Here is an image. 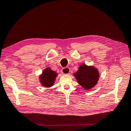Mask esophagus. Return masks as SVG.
Here are the masks:
<instances>
[{
    "label": "esophagus",
    "mask_w": 131,
    "mask_h": 131,
    "mask_svg": "<svg viewBox=\"0 0 131 131\" xmlns=\"http://www.w3.org/2000/svg\"><path fill=\"white\" fill-rule=\"evenodd\" d=\"M61 72H62V73L63 74H69L70 72V68L68 67H65V68H62Z\"/></svg>",
    "instance_id": "1"
}]
</instances>
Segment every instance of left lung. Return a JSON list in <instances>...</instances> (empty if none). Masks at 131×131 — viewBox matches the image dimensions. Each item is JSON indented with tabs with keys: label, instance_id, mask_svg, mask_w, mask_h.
<instances>
[{
	"label": "left lung",
	"instance_id": "left-lung-1",
	"mask_svg": "<svg viewBox=\"0 0 131 131\" xmlns=\"http://www.w3.org/2000/svg\"><path fill=\"white\" fill-rule=\"evenodd\" d=\"M74 76L79 83L87 90L94 87L99 78L97 70L93 66H88L85 64L80 66Z\"/></svg>",
	"mask_w": 131,
	"mask_h": 131
}]
</instances>
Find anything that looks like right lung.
I'll return each instance as SVG.
<instances>
[{
  "label": "right lung",
  "mask_w": 131,
  "mask_h": 131,
  "mask_svg": "<svg viewBox=\"0 0 131 131\" xmlns=\"http://www.w3.org/2000/svg\"><path fill=\"white\" fill-rule=\"evenodd\" d=\"M57 74L55 72L52 71L49 68H47L43 70L42 76L40 78L42 84L46 88L52 86L55 82V79Z\"/></svg>",
  "instance_id": "add662e5"
}]
</instances>
